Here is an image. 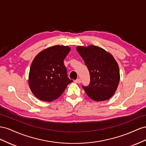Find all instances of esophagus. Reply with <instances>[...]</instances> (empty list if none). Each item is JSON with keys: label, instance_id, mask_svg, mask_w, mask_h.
I'll return each instance as SVG.
<instances>
[{"label": "esophagus", "instance_id": "1", "mask_svg": "<svg viewBox=\"0 0 146 146\" xmlns=\"http://www.w3.org/2000/svg\"><path fill=\"white\" fill-rule=\"evenodd\" d=\"M75 82L78 83V84H80V83H81V80H80V79H77L76 80H75Z\"/></svg>", "mask_w": 146, "mask_h": 146}]
</instances>
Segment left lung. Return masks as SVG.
I'll return each instance as SVG.
<instances>
[{
    "label": "left lung",
    "mask_w": 146,
    "mask_h": 146,
    "mask_svg": "<svg viewBox=\"0 0 146 146\" xmlns=\"http://www.w3.org/2000/svg\"><path fill=\"white\" fill-rule=\"evenodd\" d=\"M76 50L90 73L89 85L82 86L87 96L96 102L110 98L114 94L120 81L119 66L113 56L94 45L78 46Z\"/></svg>",
    "instance_id": "8db88e82"
}]
</instances>
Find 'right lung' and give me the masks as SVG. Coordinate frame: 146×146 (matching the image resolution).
Wrapping results in <instances>:
<instances>
[{"instance_id":"add662e5","label":"right lung","mask_w":146,"mask_h":146,"mask_svg":"<svg viewBox=\"0 0 146 146\" xmlns=\"http://www.w3.org/2000/svg\"><path fill=\"white\" fill-rule=\"evenodd\" d=\"M69 46L56 45L41 51L34 58L29 74L32 92L40 100L52 102L59 98L73 80L67 76L64 60Z\"/></svg>"}]
</instances>
